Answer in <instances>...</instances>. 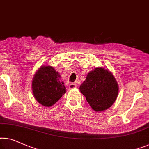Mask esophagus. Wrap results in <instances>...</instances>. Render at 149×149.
Segmentation results:
<instances>
[{"label": "esophagus", "instance_id": "obj_1", "mask_svg": "<svg viewBox=\"0 0 149 149\" xmlns=\"http://www.w3.org/2000/svg\"><path fill=\"white\" fill-rule=\"evenodd\" d=\"M77 88V85L75 84H70V86H69V88L70 89H75Z\"/></svg>", "mask_w": 149, "mask_h": 149}]
</instances>
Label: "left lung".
<instances>
[{
	"instance_id": "obj_1",
	"label": "left lung",
	"mask_w": 149,
	"mask_h": 149,
	"mask_svg": "<svg viewBox=\"0 0 149 149\" xmlns=\"http://www.w3.org/2000/svg\"><path fill=\"white\" fill-rule=\"evenodd\" d=\"M79 90L95 112L109 108L118 94V82L112 72L104 68H96L89 72Z\"/></svg>"
}]
</instances>
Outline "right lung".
<instances>
[{"label": "right lung", "instance_id": "right-lung-1", "mask_svg": "<svg viewBox=\"0 0 149 149\" xmlns=\"http://www.w3.org/2000/svg\"><path fill=\"white\" fill-rule=\"evenodd\" d=\"M33 96L42 106L50 107L66 92V88L61 75L50 65H41L35 73L32 80Z\"/></svg>", "mask_w": 149, "mask_h": 149}]
</instances>
